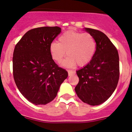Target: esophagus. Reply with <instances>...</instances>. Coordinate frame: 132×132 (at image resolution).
<instances>
[{
  "instance_id": "1",
  "label": "esophagus",
  "mask_w": 132,
  "mask_h": 132,
  "mask_svg": "<svg viewBox=\"0 0 132 132\" xmlns=\"http://www.w3.org/2000/svg\"><path fill=\"white\" fill-rule=\"evenodd\" d=\"M68 75H69V76H71V75H74V74L75 73V71H73L72 70H68Z\"/></svg>"
}]
</instances>
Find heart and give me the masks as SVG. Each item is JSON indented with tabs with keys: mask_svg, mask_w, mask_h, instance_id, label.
Wrapping results in <instances>:
<instances>
[{
	"mask_svg": "<svg viewBox=\"0 0 132 132\" xmlns=\"http://www.w3.org/2000/svg\"><path fill=\"white\" fill-rule=\"evenodd\" d=\"M96 50L94 37L89 33L68 30L60 35L58 42L50 45V53L53 60L60 63L68 55L63 64L67 67L85 66L92 60Z\"/></svg>",
	"mask_w": 132,
	"mask_h": 132,
	"instance_id": "b5f03b06",
	"label": "heart"
}]
</instances>
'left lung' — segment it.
I'll return each mask as SVG.
<instances>
[{
  "label": "left lung",
  "mask_w": 132,
  "mask_h": 132,
  "mask_svg": "<svg viewBox=\"0 0 132 132\" xmlns=\"http://www.w3.org/2000/svg\"><path fill=\"white\" fill-rule=\"evenodd\" d=\"M94 37L96 50L90 63L76 71L75 91L82 102L97 105L111 96L119 79V56L116 47L102 31L86 28Z\"/></svg>",
  "instance_id": "1"
}]
</instances>
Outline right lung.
I'll use <instances>...</instances> for the list:
<instances>
[{"instance_id":"add662e5","label":"right lung","mask_w":132,"mask_h":132,"mask_svg":"<svg viewBox=\"0 0 132 132\" xmlns=\"http://www.w3.org/2000/svg\"><path fill=\"white\" fill-rule=\"evenodd\" d=\"M61 30L58 27L33 28L15 46V82L21 94L35 105H45L52 101L68 76L66 69L56 64L50 53V45Z\"/></svg>"}]
</instances>
